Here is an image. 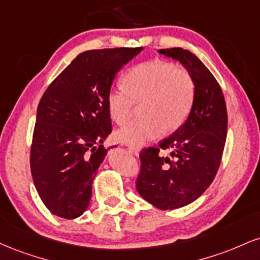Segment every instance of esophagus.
<instances>
[{
  "label": "esophagus",
  "mask_w": 260,
  "mask_h": 260,
  "mask_svg": "<svg viewBox=\"0 0 260 260\" xmlns=\"http://www.w3.org/2000/svg\"><path fill=\"white\" fill-rule=\"evenodd\" d=\"M128 149H129V151L133 152L134 155H138L140 151L139 148H137V146H133V145H128Z\"/></svg>",
  "instance_id": "obj_1"
}]
</instances>
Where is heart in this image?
Instances as JSON below:
<instances>
[{
  "mask_svg": "<svg viewBox=\"0 0 260 260\" xmlns=\"http://www.w3.org/2000/svg\"><path fill=\"white\" fill-rule=\"evenodd\" d=\"M123 87L109 90L106 104L112 120L124 124L140 105L143 118L117 131L116 138L139 146L183 126L195 99V82L185 69L170 61L149 60L136 65L122 77Z\"/></svg>",
  "mask_w": 260,
  "mask_h": 260,
  "instance_id": "1",
  "label": "heart"
}]
</instances>
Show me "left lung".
<instances>
[{
  "label": "left lung",
  "instance_id": "left-lung-1",
  "mask_svg": "<svg viewBox=\"0 0 260 260\" xmlns=\"http://www.w3.org/2000/svg\"><path fill=\"white\" fill-rule=\"evenodd\" d=\"M158 53L184 65L195 82V99L186 121L157 148L140 151L137 190L160 209H174L199 199L213 181L223 156L228 112L223 90L205 64L183 48ZM161 149L171 151L161 156Z\"/></svg>",
  "mask_w": 260,
  "mask_h": 260
}]
</instances>
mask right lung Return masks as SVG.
Wrapping results in <instances>:
<instances>
[{
  "instance_id": "right-lung-1",
  "label": "right lung",
  "mask_w": 260,
  "mask_h": 260,
  "mask_svg": "<svg viewBox=\"0 0 260 260\" xmlns=\"http://www.w3.org/2000/svg\"><path fill=\"white\" fill-rule=\"evenodd\" d=\"M143 47L81 53L49 84L37 108L30 152L34 184L51 213L75 219L88 207L92 183L111 133L106 98L120 69Z\"/></svg>"
}]
</instances>
